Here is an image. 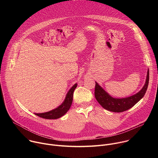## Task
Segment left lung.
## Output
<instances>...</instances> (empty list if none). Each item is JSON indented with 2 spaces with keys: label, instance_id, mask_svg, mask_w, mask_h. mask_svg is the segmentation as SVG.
<instances>
[{
  "label": "left lung",
  "instance_id": "1",
  "mask_svg": "<svg viewBox=\"0 0 158 158\" xmlns=\"http://www.w3.org/2000/svg\"><path fill=\"white\" fill-rule=\"evenodd\" d=\"M149 73L148 69L145 84L138 93L131 96L123 98L112 97L100 85H99L97 82H96L94 93L95 98L101 106L107 110L114 112H121L127 110L139 102L145 95L149 84Z\"/></svg>",
  "mask_w": 158,
  "mask_h": 158
}]
</instances>
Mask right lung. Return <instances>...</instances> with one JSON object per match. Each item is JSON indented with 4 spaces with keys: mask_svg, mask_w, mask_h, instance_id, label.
<instances>
[{
    "mask_svg": "<svg viewBox=\"0 0 158 158\" xmlns=\"http://www.w3.org/2000/svg\"><path fill=\"white\" fill-rule=\"evenodd\" d=\"M77 84L76 83L67 93L63 102L56 109L43 113H34L35 115L47 119H56L61 118L68 111L72 105L73 100V93Z\"/></svg>",
    "mask_w": 158,
    "mask_h": 158,
    "instance_id": "obj_1",
    "label": "right lung"
}]
</instances>
